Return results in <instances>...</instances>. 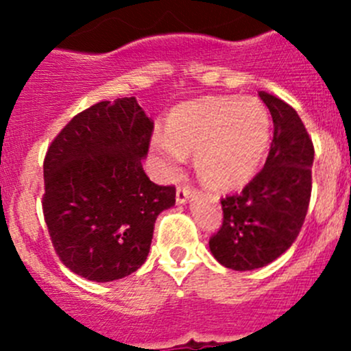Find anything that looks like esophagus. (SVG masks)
Instances as JSON below:
<instances>
[{
  "label": "esophagus",
  "instance_id": "esophagus-1",
  "mask_svg": "<svg viewBox=\"0 0 351 351\" xmlns=\"http://www.w3.org/2000/svg\"><path fill=\"white\" fill-rule=\"evenodd\" d=\"M190 197H192V189L190 186H178V190H176V204H185Z\"/></svg>",
  "mask_w": 351,
  "mask_h": 351
}]
</instances>
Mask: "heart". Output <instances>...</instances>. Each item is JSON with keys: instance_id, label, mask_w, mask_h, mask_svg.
<instances>
[{"instance_id": "heart-1", "label": "heart", "mask_w": 351, "mask_h": 351, "mask_svg": "<svg viewBox=\"0 0 351 351\" xmlns=\"http://www.w3.org/2000/svg\"><path fill=\"white\" fill-rule=\"evenodd\" d=\"M168 132L153 137L166 176L180 171L185 153H195L202 182L215 189H234L260 168L270 146L271 122L258 98L219 97L175 110Z\"/></svg>"}]
</instances>
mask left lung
Masks as SVG:
<instances>
[{
	"label": "left lung",
	"instance_id": "obj_1",
	"mask_svg": "<svg viewBox=\"0 0 351 351\" xmlns=\"http://www.w3.org/2000/svg\"><path fill=\"white\" fill-rule=\"evenodd\" d=\"M274 119V139L263 169L239 193L222 198V226L210 253L238 271L267 267L299 236L313 189L314 146L297 112L260 91Z\"/></svg>",
	"mask_w": 351,
	"mask_h": 351
}]
</instances>
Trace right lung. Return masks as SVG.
Masks as SVG:
<instances>
[{"label":"right lung","mask_w":351,"mask_h":351,"mask_svg":"<svg viewBox=\"0 0 351 351\" xmlns=\"http://www.w3.org/2000/svg\"><path fill=\"white\" fill-rule=\"evenodd\" d=\"M153 129L136 98H117L77 113L47 149L45 224L59 260L86 280L141 268L156 219L175 205V186L156 185L143 169Z\"/></svg>","instance_id":"add662e5"}]
</instances>
